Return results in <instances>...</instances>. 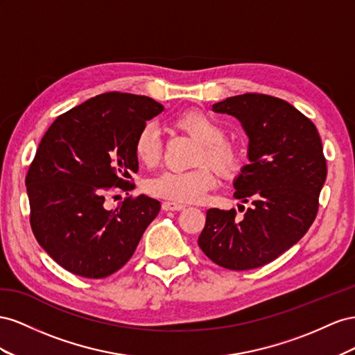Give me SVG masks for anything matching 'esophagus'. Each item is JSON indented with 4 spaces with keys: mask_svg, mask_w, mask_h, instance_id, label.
Listing matches in <instances>:
<instances>
[{
    "mask_svg": "<svg viewBox=\"0 0 355 355\" xmlns=\"http://www.w3.org/2000/svg\"><path fill=\"white\" fill-rule=\"evenodd\" d=\"M162 208H164L165 211H181L184 209L186 205L180 204V202H172V200H165L164 204H162Z\"/></svg>",
    "mask_w": 355,
    "mask_h": 355,
    "instance_id": "1",
    "label": "esophagus"
}]
</instances>
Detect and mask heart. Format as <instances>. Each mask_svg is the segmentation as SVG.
I'll use <instances>...</instances> for the list:
<instances>
[{"label": "heart", "instance_id": "heart-1", "mask_svg": "<svg viewBox=\"0 0 355 355\" xmlns=\"http://www.w3.org/2000/svg\"><path fill=\"white\" fill-rule=\"evenodd\" d=\"M174 125L200 144L195 156V165L199 166L190 171H166L150 178L146 191L166 200L193 204L204 199L216 186L217 177L213 167L223 177L234 175L241 168L242 148L235 141L226 138V128L205 111H184L174 120ZM134 155L147 168H153L160 162L162 139L153 123H146L138 130L134 139ZM207 163L213 167H208Z\"/></svg>", "mask_w": 355, "mask_h": 355}]
</instances>
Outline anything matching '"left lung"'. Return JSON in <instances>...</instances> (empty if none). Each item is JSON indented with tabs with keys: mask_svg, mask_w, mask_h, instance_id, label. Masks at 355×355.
Returning <instances> with one entry per match:
<instances>
[{
	"mask_svg": "<svg viewBox=\"0 0 355 355\" xmlns=\"http://www.w3.org/2000/svg\"><path fill=\"white\" fill-rule=\"evenodd\" d=\"M212 110L235 116L250 138L234 196L251 208L242 220L235 209H208L198 244L221 268L256 269L295 245L317 217L327 177L321 138L305 114L270 95L232 96Z\"/></svg>",
	"mask_w": 355,
	"mask_h": 355,
	"instance_id": "left-lung-1",
	"label": "left lung"
}]
</instances>
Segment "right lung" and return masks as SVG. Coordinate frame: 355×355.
Instances as JSON below:
<instances>
[{
	"label": "right lung",
	"mask_w": 355,
	"mask_h": 355,
	"mask_svg": "<svg viewBox=\"0 0 355 355\" xmlns=\"http://www.w3.org/2000/svg\"><path fill=\"white\" fill-rule=\"evenodd\" d=\"M164 111L148 96L107 92L58 116L26 174L29 223L58 265L85 278H105L132 257L160 202L128 196L116 209L105 198L135 187L134 139Z\"/></svg>",
	"instance_id": "obj_1"
}]
</instances>
